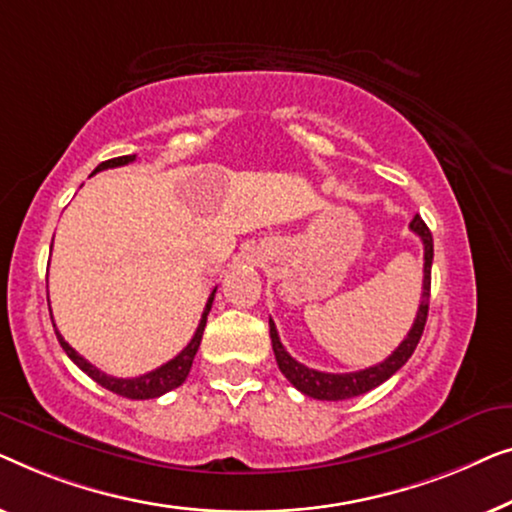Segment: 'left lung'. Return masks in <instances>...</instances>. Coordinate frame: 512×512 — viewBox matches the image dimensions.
<instances>
[{"label":"left lung","instance_id":"left-lung-1","mask_svg":"<svg viewBox=\"0 0 512 512\" xmlns=\"http://www.w3.org/2000/svg\"><path fill=\"white\" fill-rule=\"evenodd\" d=\"M410 229L420 236L422 246H424V278H422V301L420 308H417L415 322L410 327L408 336L399 343V348L392 352L385 362H380L376 366H369V369L362 371H352V373H325V371H315L308 369L301 362H297L290 352L283 348L280 343L278 329L273 325V320L269 318V334H271V345H273V355H276L278 369L283 371V376L290 380V383L297 387L301 394L306 397L320 399V401H343V399H352L359 397V394H366L373 387H378L380 383H385L387 378H392L403 364L408 362L410 355H413L417 343H420L424 325H427V313H429V292H431V262H434V239H431L429 227L424 225V220L420 215H415L410 220Z\"/></svg>","mask_w":512,"mask_h":512}]
</instances>
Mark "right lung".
Masks as SVG:
<instances>
[{
	"mask_svg": "<svg viewBox=\"0 0 512 512\" xmlns=\"http://www.w3.org/2000/svg\"><path fill=\"white\" fill-rule=\"evenodd\" d=\"M134 160H136V155L113 157V160H106V162L99 164V167L92 171V174H97V171H104V169L122 167V164H129V162H134ZM213 299H215V290L211 292V297H208V301H206V308H204V313H201L199 327H197V331H194V336L190 338V343H187L185 348L178 352L174 359H169L167 364L157 366L155 371L143 373V376H139V378H113V376H106L104 371H99L97 366H92L88 362V359L78 355V352L71 348L67 341H64L60 331L55 329V334H57V341H60V345H62V350L67 352V357L71 359V362H74L81 371L88 373V376L95 380V383L106 387V390H109V392L120 394V397H127V399H157V397H162V394L176 390L178 385L185 383L187 373H190V369H192L194 355H197V350H199L201 336H204L206 318H208V313H211ZM50 320H53V315H50Z\"/></svg>",
	"mask_w": 512,
	"mask_h": 512,
	"instance_id": "obj_1",
	"label": "right lung"
}]
</instances>
